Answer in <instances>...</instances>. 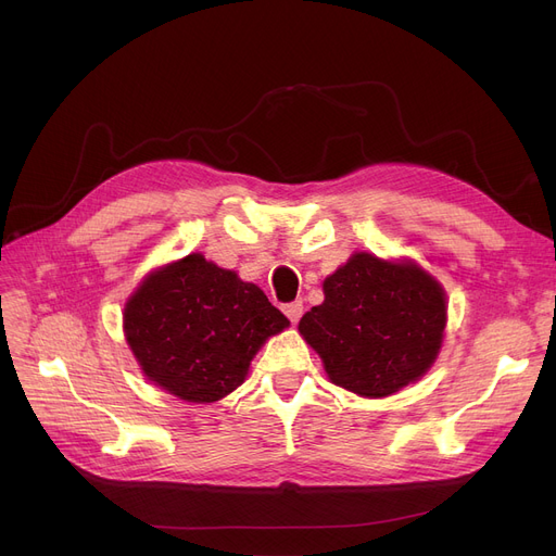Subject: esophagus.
<instances>
[{"label":"esophagus","mask_w":556,"mask_h":556,"mask_svg":"<svg viewBox=\"0 0 556 556\" xmlns=\"http://www.w3.org/2000/svg\"><path fill=\"white\" fill-rule=\"evenodd\" d=\"M283 313H286V317L290 319V323H298V319L304 313V304L302 302H290V304L283 306Z\"/></svg>","instance_id":"1"}]
</instances>
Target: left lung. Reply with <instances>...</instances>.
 Segmentation results:
<instances>
[{
	"label": "left lung",
	"mask_w": 556,
	"mask_h": 556,
	"mask_svg": "<svg viewBox=\"0 0 556 556\" xmlns=\"http://www.w3.org/2000/svg\"><path fill=\"white\" fill-rule=\"evenodd\" d=\"M446 327L442 286L413 263L361 252L325 279V302L300 319V333L331 381L381 399L421 378Z\"/></svg>",
	"instance_id": "1"
}]
</instances>
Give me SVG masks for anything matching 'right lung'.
Returning a JSON list of instances; mask_svg holds the SVG:
<instances>
[{
	"instance_id": "obj_1",
	"label": "right lung",
	"mask_w": 556,
	"mask_h": 556,
	"mask_svg": "<svg viewBox=\"0 0 556 556\" xmlns=\"http://www.w3.org/2000/svg\"><path fill=\"white\" fill-rule=\"evenodd\" d=\"M288 327L263 290L189 254L143 279L124 313L126 340L143 374L189 403L237 390L250 361Z\"/></svg>"
}]
</instances>
